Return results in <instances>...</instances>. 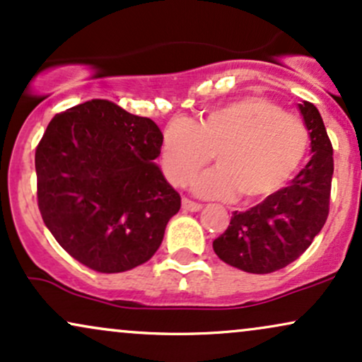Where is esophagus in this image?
<instances>
[{"label":"esophagus","mask_w":362,"mask_h":362,"mask_svg":"<svg viewBox=\"0 0 362 362\" xmlns=\"http://www.w3.org/2000/svg\"><path fill=\"white\" fill-rule=\"evenodd\" d=\"M182 208H185L186 211H198V210H202L203 205L202 203L193 202V199H189V198H182Z\"/></svg>","instance_id":"obj_1"}]
</instances>
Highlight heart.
<instances>
[{
  "mask_svg": "<svg viewBox=\"0 0 362 362\" xmlns=\"http://www.w3.org/2000/svg\"><path fill=\"white\" fill-rule=\"evenodd\" d=\"M310 132L303 120L264 96H244L189 123L174 118L163 135V163L173 185H185L210 160L215 171L193 188L208 198L239 197L245 205L278 193L307 157Z\"/></svg>",
  "mask_w": 362,
  "mask_h": 362,
  "instance_id": "heart-1",
  "label": "heart"
}]
</instances>
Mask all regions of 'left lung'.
Returning <instances> with one entry per match:
<instances>
[{
  "instance_id": "left-lung-1",
  "label": "left lung",
  "mask_w": 362,
  "mask_h": 362,
  "mask_svg": "<svg viewBox=\"0 0 362 362\" xmlns=\"http://www.w3.org/2000/svg\"><path fill=\"white\" fill-rule=\"evenodd\" d=\"M300 112L312 140V157L286 188L245 211H233L230 225L214 240L223 262L254 274L283 269L310 247L330 210L334 148L317 106Z\"/></svg>"
}]
</instances>
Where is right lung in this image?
Masks as SVG:
<instances>
[{
  "instance_id": "right-lung-1",
  "label": "right lung",
  "mask_w": 362,
  "mask_h": 362,
  "mask_svg": "<svg viewBox=\"0 0 362 362\" xmlns=\"http://www.w3.org/2000/svg\"><path fill=\"white\" fill-rule=\"evenodd\" d=\"M163 134L151 118L108 100L55 115L35 151L37 203L61 247L100 273L156 254L181 197L154 159Z\"/></svg>"
}]
</instances>
